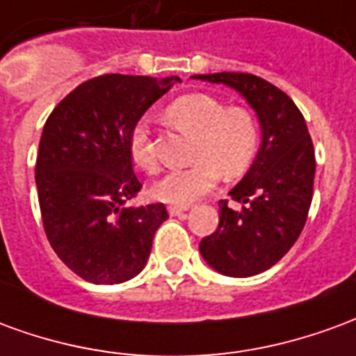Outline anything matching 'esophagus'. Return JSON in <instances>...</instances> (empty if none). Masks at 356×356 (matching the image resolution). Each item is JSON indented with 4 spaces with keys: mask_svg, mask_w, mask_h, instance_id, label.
<instances>
[{
    "mask_svg": "<svg viewBox=\"0 0 356 356\" xmlns=\"http://www.w3.org/2000/svg\"><path fill=\"white\" fill-rule=\"evenodd\" d=\"M168 211H170V216H183V213H186V211H188V208H181V206H170V208H168Z\"/></svg>",
    "mask_w": 356,
    "mask_h": 356,
    "instance_id": "esophagus-1",
    "label": "esophagus"
}]
</instances>
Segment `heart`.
<instances>
[{"instance_id": "b5f03b06", "label": "heart", "mask_w": 356, "mask_h": 356, "mask_svg": "<svg viewBox=\"0 0 356 356\" xmlns=\"http://www.w3.org/2000/svg\"><path fill=\"white\" fill-rule=\"evenodd\" d=\"M171 124L193 133V160L196 163L163 173L152 186L158 200L188 206L216 188L219 170L236 175L252 162L257 147V127L244 108H225L208 95H185L168 106ZM129 152L143 170H154L156 156L148 125L139 122L129 135Z\"/></svg>"}]
</instances>
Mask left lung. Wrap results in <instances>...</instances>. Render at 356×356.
Returning a JSON list of instances; mask_svg holds the SVG:
<instances>
[{"mask_svg": "<svg viewBox=\"0 0 356 356\" xmlns=\"http://www.w3.org/2000/svg\"><path fill=\"white\" fill-rule=\"evenodd\" d=\"M240 93L261 125L252 168L232 188L240 209L219 202V227L200 242L217 273L234 278L259 275L288 254L303 231L313 200L314 148L305 118L288 95L254 74H196Z\"/></svg>", "mask_w": 356, "mask_h": 356, "instance_id": "left-lung-1", "label": "left lung"}]
</instances>
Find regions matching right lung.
<instances>
[{
    "mask_svg": "<svg viewBox=\"0 0 356 356\" xmlns=\"http://www.w3.org/2000/svg\"><path fill=\"white\" fill-rule=\"evenodd\" d=\"M177 76L104 74L58 102L43 125L35 186L43 229L66 267L93 284H120L145 268L163 204L127 206L140 191L129 135Z\"/></svg>",
    "mask_w": 356,
    "mask_h": 356,
    "instance_id": "obj_1",
    "label": "right lung"
}]
</instances>
